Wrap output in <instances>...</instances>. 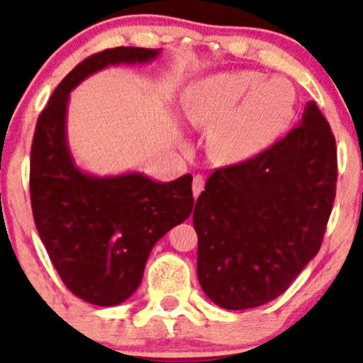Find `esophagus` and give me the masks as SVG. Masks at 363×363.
I'll return each mask as SVG.
<instances>
[{
  "label": "esophagus",
  "mask_w": 363,
  "mask_h": 363,
  "mask_svg": "<svg viewBox=\"0 0 363 363\" xmlns=\"http://www.w3.org/2000/svg\"><path fill=\"white\" fill-rule=\"evenodd\" d=\"M203 184H205V181H203L202 175H195V177H193V196H195V199L200 195V193H202Z\"/></svg>",
  "instance_id": "34e87169"
}]
</instances>
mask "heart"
I'll return each instance as SVG.
<instances>
[{"instance_id": "b5f03b06", "label": "heart", "mask_w": 363, "mask_h": 363, "mask_svg": "<svg viewBox=\"0 0 363 363\" xmlns=\"http://www.w3.org/2000/svg\"><path fill=\"white\" fill-rule=\"evenodd\" d=\"M296 93L286 79L258 72L212 75L188 91L186 117L211 133L208 152L223 163L246 160L272 144L290 124Z\"/></svg>"}]
</instances>
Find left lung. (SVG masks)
<instances>
[{
	"label": "left lung",
	"instance_id": "8db88e82",
	"mask_svg": "<svg viewBox=\"0 0 363 363\" xmlns=\"http://www.w3.org/2000/svg\"><path fill=\"white\" fill-rule=\"evenodd\" d=\"M335 182V138L314 101L272 147L218 168L193 212L205 295L240 311L284 294L320 251Z\"/></svg>",
	"mask_w": 363,
	"mask_h": 363
}]
</instances>
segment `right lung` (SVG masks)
I'll use <instances>...</instances> for the list:
<instances>
[{
  "instance_id": "right-lung-1",
  "label": "right lung",
  "mask_w": 363,
  "mask_h": 363,
  "mask_svg": "<svg viewBox=\"0 0 363 363\" xmlns=\"http://www.w3.org/2000/svg\"><path fill=\"white\" fill-rule=\"evenodd\" d=\"M160 54L116 47L87 57L61 80L36 123L29 170L36 230L68 290L94 306H117L137 291L155 244L191 214L193 177L158 182L142 172L82 170L68 145L69 93L93 73Z\"/></svg>"
}]
</instances>
